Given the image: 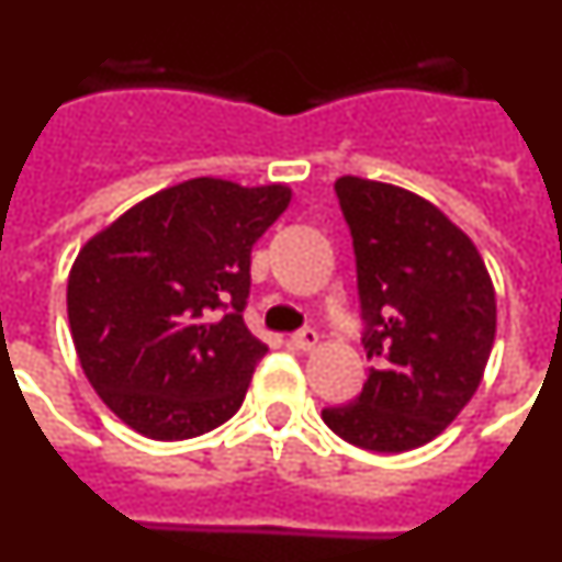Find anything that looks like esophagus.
I'll return each instance as SVG.
<instances>
[{
  "label": "esophagus",
  "mask_w": 562,
  "mask_h": 562,
  "mask_svg": "<svg viewBox=\"0 0 562 562\" xmlns=\"http://www.w3.org/2000/svg\"><path fill=\"white\" fill-rule=\"evenodd\" d=\"M286 342H290L292 349L310 351L312 346L317 342V331L315 329H297V331H292L290 337H286Z\"/></svg>",
  "instance_id": "esophagus-1"
}]
</instances>
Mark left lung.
I'll return each instance as SVG.
<instances>
[{
    "instance_id": "1",
    "label": "left lung",
    "mask_w": 562,
    "mask_h": 562,
    "mask_svg": "<svg viewBox=\"0 0 562 562\" xmlns=\"http://www.w3.org/2000/svg\"><path fill=\"white\" fill-rule=\"evenodd\" d=\"M335 193L371 371L360 396L321 416L349 445L405 453L473 400L495 340L493 281L473 241L428 200L362 177H340Z\"/></svg>"
}]
</instances>
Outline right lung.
<instances>
[{"instance_id":"add662e5","label":"right lung","mask_w":562,"mask_h":562,"mask_svg":"<svg viewBox=\"0 0 562 562\" xmlns=\"http://www.w3.org/2000/svg\"><path fill=\"white\" fill-rule=\"evenodd\" d=\"M290 188L188 180L89 238L67 284L78 360L109 411L180 441L241 408L267 346L245 326L250 252Z\"/></svg>"}]
</instances>
